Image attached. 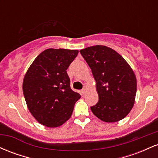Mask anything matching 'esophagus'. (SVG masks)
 <instances>
[{"label": "esophagus", "instance_id": "esophagus-1", "mask_svg": "<svg viewBox=\"0 0 158 158\" xmlns=\"http://www.w3.org/2000/svg\"><path fill=\"white\" fill-rule=\"evenodd\" d=\"M81 94H85V92H86V89H85V88H83V89L81 90Z\"/></svg>", "mask_w": 158, "mask_h": 158}]
</instances>
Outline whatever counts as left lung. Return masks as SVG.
<instances>
[{"mask_svg": "<svg viewBox=\"0 0 158 158\" xmlns=\"http://www.w3.org/2000/svg\"><path fill=\"white\" fill-rule=\"evenodd\" d=\"M96 81L99 101L90 107L96 117L107 123L121 120L134 106L137 80L126 61L113 49L95 45L80 50Z\"/></svg>", "mask_w": 158, "mask_h": 158, "instance_id": "8db88e82", "label": "left lung"}]
</instances>
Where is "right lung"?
Masks as SVG:
<instances>
[{"instance_id":"1","label":"right lung","mask_w":158,"mask_h":158,"mask_svg":"<svg viewBox=\"0 0 158 158\" xmlns=\"http://www.w3.org/2000/svg\"><path fill=\"white\" fill-rule=\"evenodd\" d=\"M78 52L77 50L47 49L35 58L25 75L23 92L28 109L45 126L64 124L81 97L70 88L67 73Z\"/></svg>"}]
</instances>
